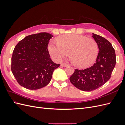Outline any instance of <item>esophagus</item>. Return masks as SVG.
<instances>
[{"label":"esophagus","mask_w":125,"mask_h":125,"mask_svg":"<svg viewBox=\"0 0 125 125\" xmlns=\"http://www.w3.org/2000/svg\"><path fill=\"white\" fill-rule=\"evenodd\" d=\"M61 66H62V67H67V66H69V65H68V64H67V63H63L61 64Z\"/></svg>","instance_id":"esophagus-1"}]
</instances>
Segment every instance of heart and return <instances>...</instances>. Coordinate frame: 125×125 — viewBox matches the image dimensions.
Instances as JSON below:
<instances>
[{
	"instance_id": "b5f03b06",
	"label": "heart",
	"mask_w": 125,
	"mask_h": 125,
	"mask_svg": "<svg viewBox=\"0 0 125 125\" xmlns=\"http://www.w3.org/2000/svg\"><path fill=\"white\" fill-rule=\"evenodd\" d=\"M57 42V43L51 42L48 46L52 58L60 62L70 52L74 65L81 68L92 65L99 53L96 41L83 35L69 34L58 37Z\"/></svg>"
}]
</instances>
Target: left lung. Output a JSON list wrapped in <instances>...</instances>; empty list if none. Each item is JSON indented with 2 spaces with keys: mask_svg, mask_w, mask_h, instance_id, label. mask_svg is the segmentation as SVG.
<instances>
[{
  "mask_svg": "<svg viewBox=\"0 0 125 125\" xmlns=\"http://www.w3.org/2000/svg\"><path fill=\"white\" fill-rule=\"evenodd\" d=\"M99 48L95 63L85 69H75L69 79L77 88L84 91L98 89L109 80L116 65V54L111 43L104 37L92 33Z\"/></svg>",
  "mask_w": 125,
  "mask_h": 125,
  "instance_id": "left-lung-1",
  "label": "left lung"
}]
</instances>
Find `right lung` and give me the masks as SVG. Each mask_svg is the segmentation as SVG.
Segmentation results:
<instances>
[{
  "label": "right lung",
  "mask_w": 125,
  "mask_h": 125,
  "mask_svg": "<svg viewBox=\"0 0 125 125\" xmlns=\"http://www.w3.org/2000/svg\"><path fill=\"white\" fill-rule=\"evenodd\" d=\"M52 34L39 33L25 37L14 47L11 71L18 83L29 90H37L50 82L60 64L52 61L47 49Z\"/></svg>",
  "instance_id": "1"
}]
</instances>
